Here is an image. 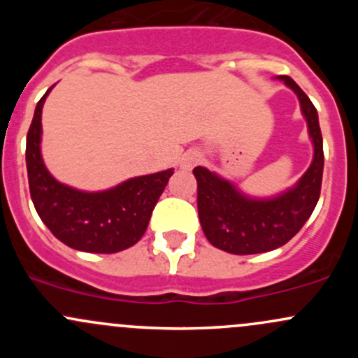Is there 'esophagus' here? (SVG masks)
Masks as SVG:
<instances>
[{"label": "esophagus", "instance_id": "1", "mask_svg": "<svg viewBox=\"0 0 358 358\" xmlns=\"http://www.w3.org/2000/svg\"><path fill=\"white\" fill-rule=\"evenodd\" d=\"M199 161H201V154L197 152V150H189V152H185L182 156L180 164H182L183 169H192Z\"/></svg>", "mask_w": 358, "mask_h": 358}]
</instances>
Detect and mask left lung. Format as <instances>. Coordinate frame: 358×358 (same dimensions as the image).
Instances as JSON below:
<instances>
[{
    "label": "left lung",
    "mask_w": 358,
    "mask_h": 358,
    "mask_svg": "<svg viewBox=\"0 0 358 358\" xmlns=\"http://www.w3.org/2000/svg\"><path fill=\"white\" fill-rule=\"evenodd\" d=\"M298 95L312 136L313 161L294 189L268 201L244 197L236 187L209 169L194 168L197 180V209L209 243L232 255H256L284 246L301 230L320 197L324 169L322 133L317 109L289 76H280Z\"/></svg>",
    "instance_id": "left-lung-1"
}]
</instances>
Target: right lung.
<instances>
[{"label":"right lung","instance_id":"1","mask_svg":"<svg viewBox=\"0 0 358 358\" xmlns=\"http://www.w3.org/2000/svg\"><path fill=\"white\" fill-rule=\"evenodd\" d=\"M50 90L36 106L25 145L29 190L39 218L57 239L78 251L110 255L131 248L145 234L173 169L136 176L95 194L59 183L45 168L39 152L41 109Z\"/></svg>","mask_w":358,"mask_h":358}]
</instances>
